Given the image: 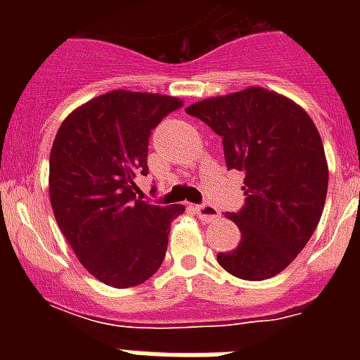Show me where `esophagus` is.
<instances>
[{"mask_svg":"<svg viewBox=\"0 0 360 360\" xmlns=\"http://www.w3.org/2000/svg\"><path fill=\"white\" fill-rule=\"evenodd\" d=\"M196 214L205 222H213V220L219 219V209L211 205V203H202V205H196Z\"/></svg>","mask_w":360,"mask_h":360,"instance_id":"34e87169","label":"esophagus"}]
</instances>
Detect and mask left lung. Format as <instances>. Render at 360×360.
Instances as JSON below:
<instances>
[{
	"label": "left lung",
	"instance_id": "left-lung-1",
	"mask_svg": "<svg viewBox=\"0 0 360 360\" xmlns=\"http://www.w3.org/2000/svg\"><path fill=\"white\" fill-rule=\"evenodd\" d=\"M186 114L222 138L228 169L245 174V205L228 214L240 243L217 259L237 278H271L307 246L323 213L329 169L316 124L263 87L205 98Z\"/></svg>",
	"mask_w": 360,
	"mask_h": 360
}]
</instances>
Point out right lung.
Returning <instances> with one entry per match:
<instances>
[{
    "label": "right lung",
    "mask_w": 360,
    "mask_h": 360,
    "mask_svg": "<svg viewBox=\"0 0 360 360\" xmlns=\"http://www.w3.org/2000/svg\"><path fill=\"white\" fill-rule=\"evenodd\" d=\"M183 101L110 91L61 123L50 153V202L59 230L82 265L101 282L132 288L162 265L172 220L183 205L136 196L147 175L151 130Z\"/></svg>",
    "instance_id": "add662e5"
}]
</instances>
